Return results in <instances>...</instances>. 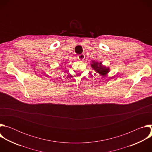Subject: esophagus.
I'll return each mask as SVG.
<instances>
[{
  "label": "esophagus",
  "instance_id": "1",
  "mask_svg": "<svg viewBox=\"0 0 152 152\" xmlns=\"http://www.w3.org/2000/svg\"><path fill=\"white\" fill-rule=\"evenodd\" d=\"M85 56L84 54H80V55H79L78 56H77L78 59H79V60H80V61H83V60L85 59Z\"/></svg>",
  "mask_w": 152,
  "mask_h": 152
}]
</instances>
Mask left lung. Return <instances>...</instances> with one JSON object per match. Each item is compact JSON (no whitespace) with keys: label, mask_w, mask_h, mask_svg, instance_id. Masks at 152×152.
Returning <instances> with one entry per match:
<instances>
[{"label":"left lung","mask_w":152,"mask_h":152,"mask_svg":"<svg viewBox=\"0 0 152 152\" xmlns=\"http://www.w3.org/2000/svg\"><path fill=\"white\" fill-rule=\"evenodd\" d=\"M91 64V67L101 76H105L108 72H110L109 67H106L103 66L102 62H98L96 61H93Z\"/></svg>","instance_id":"left-lung-1"}]
</instances>
